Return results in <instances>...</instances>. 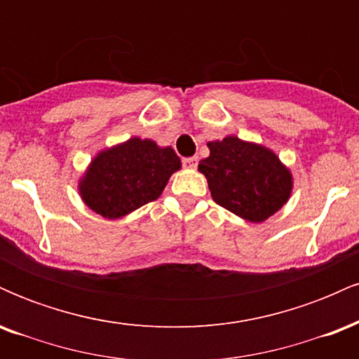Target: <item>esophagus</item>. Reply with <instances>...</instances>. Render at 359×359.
<instances>
[{"instance_id": "obj_1", "label": "esophagus", "mask_w": 359, "mask_h": 359, "mask_svg": "<svg viewBox=\"0 0 359 359\" xmlns=\"http://www.w3.org/2000/svg\"><path fill=\"white\" fill-rule=\"evenodd\" d=\"M182 165L185 168H196L197 167V158H196V156H187V158L182 160Z\"/></svg>"}]
</instances>
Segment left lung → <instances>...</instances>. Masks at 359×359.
<instances>
[{
  "mask_svg": "<svg viewBox=\"0 0 359 359\" xmlns=\"http://www.w3.org/2000/svg\"><path fill=\"white\" fill-rule=\"evenodd\" d=\"M201 160L214 203L251 222H262L287 203L292 175L269 148L228 137L208 143Z\"/></svg>",
  "mask_w": 359,
  "mask_h": 359,
  "instance_id": "left-lung-1",
  "label": "left lung"
}]
</instances>
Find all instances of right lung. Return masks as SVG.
<instances>
[{
    "label": "right lung",
    "mask_w": 359,
    "mask_h": 359,
    "mask_svg": "<svg viewBox=\"0 0 359 359\" xmlns=\"http://www.w3.org/2000/svg\"><path fill=\"white\" fill-rule=\"evenodd\" d=\"M179 168L180 158L170 147L131 138L93 160L81 180V196L93 211L116 219L158 199Z\"/></svg>",
    "instance_id": "obj_1"
}]
</instances>
